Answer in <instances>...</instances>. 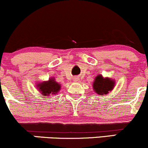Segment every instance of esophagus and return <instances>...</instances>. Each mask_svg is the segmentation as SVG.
Instances as JSON below:
<instances>
[{"mask_svg":"<svg viewBox=\"0 0 148 148\" xmlns=\"http://www.w3.org/2000/svg\"><path fill=\"white\" fill-rule=\"evenodd\" d=\"M77 79H78V78L74 77V81H77Z\"/></svg>","mask_w":148,"mask_h":148,"instance_id":"34e87169","label":"esophagus"}]
</instances>
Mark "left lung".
<instances>
[{"instance_id":"8db88e82","label":"left lung","mask_w":148,"mask_h":148,"mask_svg":"<svg viewBox=\"0 0 148 148\" xmlns=\"http://www.w3.org/2000/svg\"><path fill=\"white\" fill-rule=\"evenodd\" d=\"M115 86V82L112 80L106 78L103 79L102 76L98 75L93 83V89L97 94L106 95L108 91H111Z\"/></svg>"}]
</instances>
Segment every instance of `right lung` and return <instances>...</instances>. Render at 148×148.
<instances>
[{"mask_svg": "<svg viewBox=\"0 0 148 148\" xmlns=\"http://www.w3.org/2000/svg\"><path fill=\"white\" fill-rule=\"evenodd\" d=\"M37 86L44 96L49 95V94H56L60 89V85L56 82L53 78L48 81L41 83Z\"/></svg>", "mask_w": 148, "mask_h": 148, "instance_id": "1", "label": "right lung"}]
</instances>
